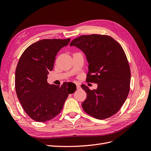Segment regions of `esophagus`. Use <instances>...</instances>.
Returning <instances> with one entry per match:
<instances>
[{
  "label": "esophagus",
  "instance_id": "34e87169",
  "mask_svg": "<svg viewBox=\"0 0 151 151\" xmlns=\"http://www.w3.org/2000/svg\"><path fill=\"white\" fill-rule=\"evenodd\" d=\"M76 87H77V89H79L81 88V86L79 84H76Z\"/></svg>",
  "mask_w": 151,
  "mask_h": 151
}]
</instances>
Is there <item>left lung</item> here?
Wrapping results in <instances>:
<instances>
[{
  "instance_id": "left-lung-1",
  "label": "left lung",
  "mask_w": 151,
  "mask_h": 151,
  "mask_svg": "<svg viewBox=\"0 0 151 151\" xmlns=\"http://www.w3.org/2000/svg\"><path fill=\"white\" fill-rule=\"evenodd\" d=\"M70 46L86 55L89 63L86 81L98 84L93 90L81 85L87 93L82 103L84 111L97 119L111 117L120 110L130 91V69L124 50L111 36L95 34L77 37Z\"/></svg>"
}]
</instances>
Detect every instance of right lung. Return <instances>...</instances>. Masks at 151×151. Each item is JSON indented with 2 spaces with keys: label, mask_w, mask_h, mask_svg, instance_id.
Listing matches in <instances>:
<instances>
[{
  "label": "right lung",
  "mask_w": 151,
  "mask_h": 151,
  "mask_svg": "<svg viewBox=\"0 0 151 151\" xmlns=\"http://www.w3.org/2000/svg\"><path fill=\"white\" fill-rule=\"evenodd\" d=\"M67 39H44L22 53L15 74L18 99L28 116L38 122L52 120L60 113L69 94L75 92L72 83L50 85L47 75L53 70L57 53L70 42Z\"/></svg>",
  "instance_id": "add662e5"
}]
</instances>
